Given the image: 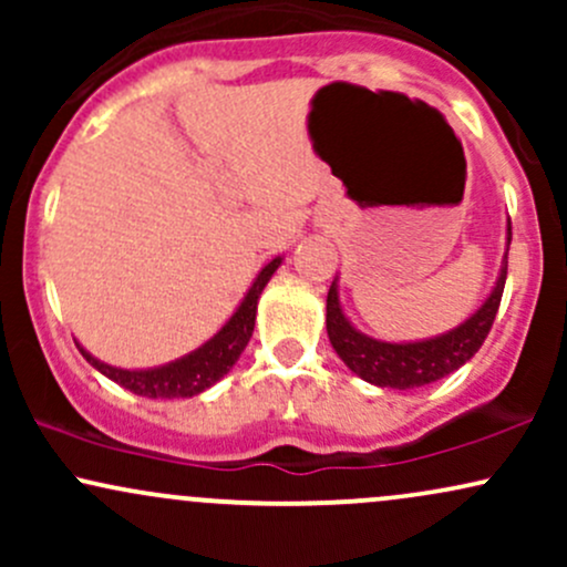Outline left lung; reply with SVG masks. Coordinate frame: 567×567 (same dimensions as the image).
Masks as SVG:
<instances>
[{
    "mask_svg": "<svg viewBox=\"0 0 567 567\" xmlns=\"http://www.w3.org/2000/svg\"><path fill=\"white\" fill-rule=\"evenodd\" d=\"M512 245V220L506 218V250L501 261L498 277L493 282L485 301L466 317L464 322L445 333L432 338H419V341H381L362 330H357L341 306V292H338V275L328 290V338L333 343L336 354L341 357L343 365L351 373L360 375L362 381L373 386L389 389H419L426 383H434L453 370L472 360L477 349L491 333V324L496 320L501 303V292L506 282V252Z\"/></svg>",
    "mask_w": 567,
    "mask_h": 567,
    "instance_id": "8db88e82",
    "label": "left lung"
}]
</instances>
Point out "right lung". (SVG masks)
Segmentation results:
<instances>
[{
	"label": "right lung",
	"mask_w": 567,
	"mask_h": 567,
	"mask_svg": "<svg viewBox=\"0 0 567 567\" xmlns=\"http://www.w3.org/2000/svg\"><path fill=\"white\" fill-rule=\"evenodd\" d=\"M282 266V256L271 258L269 264L258 271L252 285L247 288L245 298L239 301L234 315L220 324V330L213 338H207L202 347H197L178 360L165 362V365L154 368H116L109 362L97 360L87 349L76 341V349L82 351L84 360L93 365L97 373L112 379L120 386L130 389L133 394L148 396V400H181V396L202 394L205 389L216 386L229 370L237 365L239 354H243L247 341H250L252 328H256V311L258 298L275 271Z\"/></svg>",
	"instance_id": "obj_1"
}]
</instances>
